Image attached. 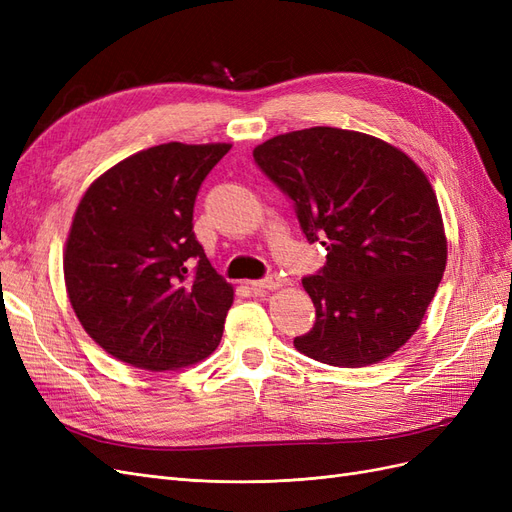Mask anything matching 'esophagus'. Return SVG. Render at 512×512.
<instances>
[{
    "instance_id": "1",
    "label": "esophagus",
    "mask_w": 512,
    "mask_h": 512,
    "mask_svg": "<svg viewBox=\"0 0 512 512\" xmlns=\"http://www.w3.org/2000/svg\"><path fill=\"white\" fill-rule=\"evenodd\" d=\"M284 284V280L280 275H269L265 277V280H258V282H252V290H277Z\"/></svg>"
}]
</instances>
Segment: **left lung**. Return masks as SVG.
Segmentation results:
<instances>
[{"label": "left lung", "instance_id": "obj_1", "mask_svg": "<svg viewBox=\"0 0 512 512\" xmlns=\"http://www.w3.org/2000/svg\"><path fill=\"white\" fill-rule=\"evenodd\" d=\"M254 160L290 200L327 262L303 277L316 307L294 348L320 363L365 367L404 346L446 267L438 198L404 151L369 134L309 128L269 138Z\"/></svg>", "mask_w": 512, "mask_h": 512}]
</instances>
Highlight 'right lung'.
I'll use <instances>...</instances> for the list:
<instances>
[{"label":"right lung","mask_w":512,"mask_h":512,"mask_svg":"<svg viewBox=\"0 0 512 512\" xmlns=\"http://www.w3.org/2000/svg\"><path fill=\"white\" fill-rule=\"evenodd\" d=\"M230 145L166 143L89 185L76 207L64 277L98 346L138 369L188 367L218 348L232 286L194 235L200 185Z\"/></svg>","instance_id":"right-lung-1"}]
</instances>
